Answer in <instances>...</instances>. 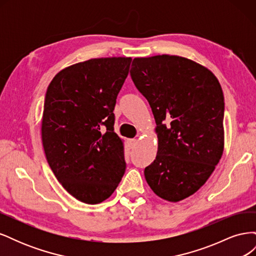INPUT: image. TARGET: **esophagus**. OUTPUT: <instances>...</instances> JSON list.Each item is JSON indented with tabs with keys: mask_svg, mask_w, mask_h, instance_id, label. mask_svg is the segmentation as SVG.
Returning a JSON list of instances; mask_svg holds the SVG:
<instances>
[{
	"mask_svg": "<svg viewBox=\"0 0 256 256\" xmlns=\"http://www.w3.org/2000/svg\"><path fill=\"white\" fill-rule=\"evenodd\" d=\"M127 143H128L129 148H134V147L138 144V140H136V138H129V140L127 141Z\"/></svg>",
	"mask_w": 256,
	"mask_h": 256,
	"instance_id": "obj_1",
	"label": "esophagus"
}]
</instances>
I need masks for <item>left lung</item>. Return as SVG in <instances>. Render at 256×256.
<instances>
[{"instance_id":"obj_1","label":"left lung","mask_w":256,"mask_h":256,"mask_svg":"<svg viewBox=\"0 0 256 256\" xmlns=\"http://www.w3.org/2000/svg\"><path fill=\"white\" fill-rule=\"evenodd\" d=\"M131 66L157 125L158 152L145 180L159 198L180 202L202 187L222 157V88L208 68L182 56L136 58Z\"/></svg>"}]
</instances>
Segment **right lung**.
<instances>
[{
	"instance_id": "1",
	"label": "right lung",
	"mask_w": 256,
	"mask_h": 256,
	"mask_svg": "<svg viewBox=\"0 0 256 256\" xmlns=\"http://www.w3.org/2000/svg\"><path fill=\"white\" fill-rule=\"evenodd\" d=\"M131 60L92 58L68 66L46 92V158L64 189L85 204L110 198L125 173L124 143L114 132L113 111Z\"/></svg>"
}]
</instances>
